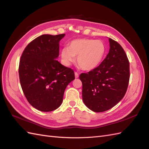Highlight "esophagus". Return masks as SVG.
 <instances>
[{"label": "esophagus", "instance_id": "34e87169", "mask_svg": "<svg viewBox=\"0 0 149 149\" xmlns=\"http://www.w3.org/2000/svg\"><path fill=\"white\" fill-rule=\"evenodd\" d=\"M74 75H75V78H78L79 77V74L77 73V72H75Z\"/></svg>", "mask_w": 149, "mask_h": 149}]
</instances>
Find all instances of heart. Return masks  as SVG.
I'll return each mask as SVG.
<instances>
[{
	"mask_svg": "<svg viewBox=\"0 0 149 149\" xmlns=\"http://www.w3.org/2000/svg\"><path fill=\"white\" fill-rule=\"evenodd\" d=\"M106 45L100 40L79 38L72 40L61 49V56L64 63L70 65L75 60L84 70L90 71L100 64L106 53Z\"/></svg>",
	"mask_w": 149,
	"mask_h": 149,
	"instance_id": "b5f03b06",
	"label": "heart"
}]
</instances>
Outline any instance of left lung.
<instances>
[{"label":"left lung","mask_w":149,"mask_h":149,"mask_svg":"<svg viewBox=\"0 0 149 149\" xmlns=\"http://www.w3.org/2000/svg\"><path fill=\"white\" fill-rule=\"evenodd\" d=\"M109 52L101 63L88 73H81L84 104L94 112L110 109L123 99L130 78L129 61L124 49L109 39Z\"/></svg>","instance_id":"obj_1"}]
</instances>
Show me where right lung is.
Wrapping results in <instances>:
<instances>
[{"mask_svg":"<svg viewBox=\"0 0 149 149\" xmlns=\"http://www.w3.org/2000/svg\"><path fill=\"white\" fill-rule=\"evenodd\" d=\"M65 35H42L30 42L22 54L21 87L28 102L39 111L49 112L59 107L66 86L75 79L74 71L56 60L59 42Z\"/></svg>","mask_w":149,"mask_h":149,"instance_id":"obj_1","label":"right lung"}]
</instances>
